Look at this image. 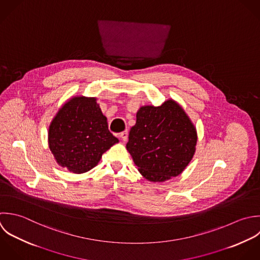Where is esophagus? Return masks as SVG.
I'll list each match as a JSON object with an SVG mask.
<instances>
[{
  "label": "esophagus",
  "instance_id": "1",
  "mask_svg": "<svg viewBox=\"0 0 260 260\" xmlns=\"http://www.w3.org/2000/svg\"><path fill=\"white\" fill-rule=\"evenodd\" d=\"M119 137L121 138V140H122L123 142H126V141H127V137H128V133H127V131L122 132V133L119 135Z\"/></svg>",
  "mask_w": 260,
  "mask_h": 260
}]
</instances>
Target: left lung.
<instances>
[{
	"label": "left lung",
	"mask_w": 260,
	"mask_h": 260,
	"mask_svg": "<svg viewBox=\"0 0 260 260\" xmlns=\"http://www.w3.org/2000/svg\"><path fill=\"white\" fill-rule=\"evenodd\" d=\"M197 129L183 108L169 99L161 106H142L131 128L126 149L149 181L163 182L178 176L191 161Z\"/></svg>",
	"instance_id": "left-lung-1"
}]
</instances>
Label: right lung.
Instances as JSON below:
<instances>
[{
	"instance_id": "right-lung-1",
	"label": "right lung",
	"mask_w": 260,
	"mask_h": 260,
	"mask_svg": "<svg viewBox=\"0 0 260 260\" xmlns=\"http://www.w3.org/2000/svg\"><path fill=\"white\" fill-rule=\"evenodd\" d=\"M116 143L95 97L68 100L48 128V147L56 163L76 174L94 168L102 154Z\"/></svg>"
}]
</instances>
